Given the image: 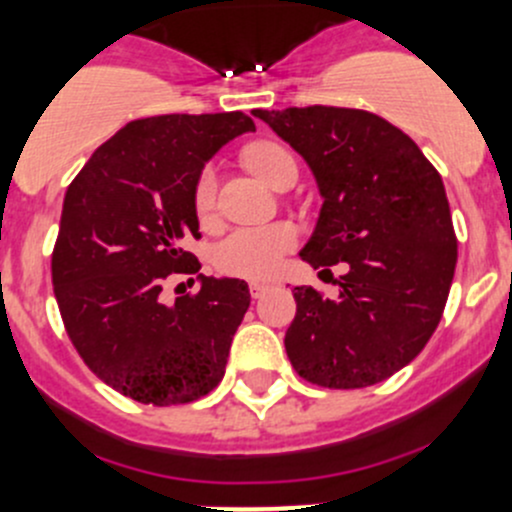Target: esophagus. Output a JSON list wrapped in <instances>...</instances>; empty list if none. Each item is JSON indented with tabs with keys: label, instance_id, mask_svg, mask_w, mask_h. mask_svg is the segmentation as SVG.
Returning a JSON list of instances; mask_svg holds the SVG:
<instances>
[{
	"label": "esophagus",
	"instance_id": "esophagus-1",
	"mask_svg": "<svg viewBox=\"0 0 512 512\" xmlns=\"http://www.w3.org/2000/svg\"><path fill=\"white\" fill-rule=\"evenodd\" d=\"M270 289H272L270 282H250V294H252V297H255V299H260L262 294L270 292Z\"/></svg>",
	"mask_w": 512,
	"mask_h": 512
}]
</instances>
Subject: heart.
<instances>
[{
	"mask_svg": "<svg viewBox=\"0 0 512 512\" xmlns=\"http://www.w3.org/2000/svg\"><path fill=\"white\" fill-rule=\"evenodd\" d=\"M245 160L252 173L260 175L272 188L280 183L285 170L297 168L292 153L277 143H255L245 151ZM215 198H218V175L213 165H205L193 183V208L200 220L213 218ZM294 242H297V232L287 223L242 225L218 242L213 262L225 275L265 280L280 270Z\"/></svg>",
	"mask_w": 512,
	"mask_h": 512,
	"instance_id": "obj_1",
	"label": "heart"
}]
</instances>
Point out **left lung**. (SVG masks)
<instances>
[{"instance_id": "left-lung-1", "label": "left lung", "mask_w": 512, "mask_h": 512, "mask_svg": "<svg viewBox=\"0 0 512 512\" xmlns=\"http://www.w3.org/2000/svg\"><path fill=\"white\" fill-rule=\"evenodd\" d=\"M252 113L307 160L324 198L302 260L349 267L337 299L292 289L289 361L324 389L379 384L421 354L446 307L458 242L441 175L376 113L337 106Z\"/></svg>"}]
</instances>
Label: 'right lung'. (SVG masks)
<instances>
[{"label": "right lung", "instance_id": "right-lung-1", "mask_svg": "<svg viewBox=\"0 0 512 512\" xmlns=\"http://www.w3.org/2000/svg\"><path fill=\"white\" fill-rule=\"evenodd\" d=\"M255 123L242 111L168 113L126 123L71 180L51 255L66 334L91 371L133 401L190 404L225 376L250 307L242 280L200 275L160 302L170 275H195L193 183L205 160Z\"/></svg>", "mask_w": 512, "mask_h": 512}]
</instances>
